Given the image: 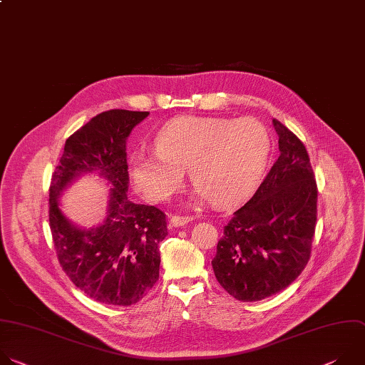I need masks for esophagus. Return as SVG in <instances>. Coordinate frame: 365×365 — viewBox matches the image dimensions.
<instances>
[{
	"label": "esophagus",
	"instance_id": "obj_1",
	"mask_svg": "<svg viewBox=\"0 0 365 365\" xmlns=\"http://www.w3.org/2000/svg\"><path fill=\"white\" fill-rule=\"evenodd\" d=\"M191 220H192V217H190V215H173L170 223L173 227H182L187 223H190Z\"/></svg>",
	"mask_w": 365,
	"mask_h": 365
}]
</instances>
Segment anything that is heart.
<instances>
[{
	"label": "heart",
	"mask_w": 365,
	"mask_h": 365,
	"mask_svg": "<svg viewBox=\"0 0 365 365\" xmlns=\"http://www.w3.org/2000/svg\"><path fill=\"white\" fill-rule=\"evenodd\" d=\"M157 153H138L129 174L139 192L153 201L175 194L190 170L198 201L232 207L260 181L272 153L267 126L255 119L180 116L155 136Z\"/></svg>",
	"instance_id": "heart-1"
}]
</instances>
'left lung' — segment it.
Returning a JSON list of instances; mask_svg holds the SVG:
<instances>
[{"mask_svg": "<svg viewBox=\"0 0 365 365\" xmlns=\"http://www.w3.org/2000/svg\"><path fill=\"white\" fill-rule=\"evenodd\" d=\"M280 155L255 195L225 226L214 274L242 302L269 298L305 269L317 226L318 188L302 140L277 119Z\"/></svg>", "mask_w": 365, "mask_h": 365, "instance_id": "1", "label": "left lung"}]
</instances>
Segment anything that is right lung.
Here are the masks:
<instances>
[{
  "label": "right lung",
  "instance_id": "add662e5",
  "mask_svg": "<svg viewBox=\"0 0 365 365\" xmlns=\"http://www.w3.org/2000/svg\"><path fill=\"white\" fill-rule=\"evenodd\" d=\"M150 115L112 109L92 118L70 135L51 175L48 220L60 266L93 301L129 307L147 295L160 277V243L167 237V217L154 205L128 198L126 139ZM86 172H98L113 188L104 223L91 231L73 225L58 197Z\"/></svg>",
  "mask_w": 365,
  "mask_h": 365
}]
</instances>
